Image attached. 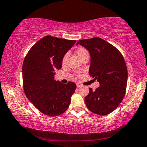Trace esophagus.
<instances>
[{"mask_svg":"<svg viewBox=\"0 0 147 147\" xmlns=\"http://www.w3.org/2000/svg\"><path fill=\"white\" fill-rule=\"evenodd\" d=\"M76 85H77V87H78V88L81 87V86H82V84L80 83H77Z\"/></svg>","mask_w":147,"mask_h":147,"instance_id":"34e87169","label":"esophagus"}]
</instances>
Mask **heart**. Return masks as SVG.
Segmentation results:
<instances>
[{"label": "heart", "instance_id": "b5f03b06", "mask_svg": "<svg viewBox=\"0 0 147 147\" xmlns=\"http://www.w3.org/2000/svg\"><path fill=\"white\" fill-rule=\"evenodd\" d=\"M76 54L78 55V56L79 57V59H81V58L82 57L83 55H85V54L88 53L87 51H86L85 48L81 47H78V49H76ZM66 59H67V55H65L64 57H63V59H62V62L64 63V62L66 61Z\"/></svg>", "mask_w": 147, "mask_h": 147}]
</instances>
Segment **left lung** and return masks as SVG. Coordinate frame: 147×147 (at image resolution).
Returning a JSON list of instances; mask_svg holds the SVG:
<instances>
[{
	"label": "left lung",
	"mask_w": 147,
	"mask_h": 147,
	"mask_svg": "<svg viewBox=\"0 0 147 147\" xmlns=\"http://www.w3.org/2000/svg\"><path fill=\"white\" fill-rule=\"evenodd\" d=\"M90 53L89 75L100 83L95 91L89 88L85 98L88 110L98 115L113 111L126 94L128 70L119 49L100 38L81 40L77 42Z\"/></svg>",
	"instance_id": "left-lung-1"
}]
</instances>
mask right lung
Returning <instances> with one entry per match:
<instances>
[{"label": "right lung", "instance_id": "right-lung-1", "mask_svg": "<svg viewBox=\"0 0 147 147\" xmlns=\"http://www.w3.org/2000/svg\"><path fill=\"white\" fill-rule=\"evenodd\" d=\"M76 40L46 36L30 48L24 59L22 73L24 92L37 109L48 116L64 113L71 102L76 85H66L54 79V71L62 68L64 55Z\"/></svg>", "mask_w": 147, "mask_h": 147}]
</instances>
